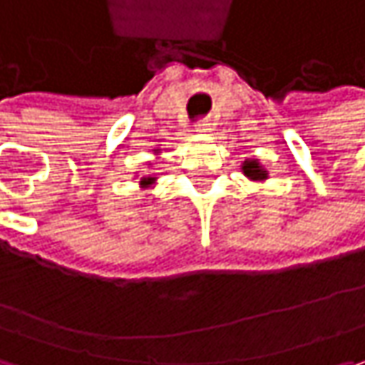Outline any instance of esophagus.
Returning a JSON list of instances; mask_svg holds the SVG:
<instances>
[{
	"label": "esophagus",
	"mask_w": 365,
	"mask_h": 365,
	"mask_svg": "<svg viewBox=\"0 0 365 365\" xmlns=\"http://www.w3.org/2000/svg\"><path fill=\"white\" fill-rule=\"evenodd\" d=\"M196 130H198V132H210V130H212V123H210L208 119H198V121H196Z\"/></svg>",
	"instance_id": "esophagus-1"
}]
</instances>
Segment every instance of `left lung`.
I'll return each instance as SVG.
<instances>
[{
	"mask_svg": "<svg viewBox=\"0 0 365 365\" xmlns=\"http://www.w3.org/2000/svg\"><path fill=\"white\" fill-rule=\"evenodd\" d=\"M244 173H246L247 178H252V180H264L267 178V171H262L260 165L256 161L244 163Z\"/></svg>",
	"mask_w": 365,
	"mask_h": 365,
	"instance_id": "left-lung-1",
	"label": "left lung"
}]
</instances>
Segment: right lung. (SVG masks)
<instances>
[{
    "label": "right lung",
    "mask_w": 365,
    "mask_h": 365,
    "mask_svg": "<svg viewBox=\"0 0 365 365\" xmlns=\"http://www.w3.org/2000/svg\"><path fill=\"white\" fill-rule=\"evenodd\" d=\"M153 182V178H142V183H144V185H146V183H150Z\"/></svg>",
    "instance_id": "add662e5"
}]
</instances>
